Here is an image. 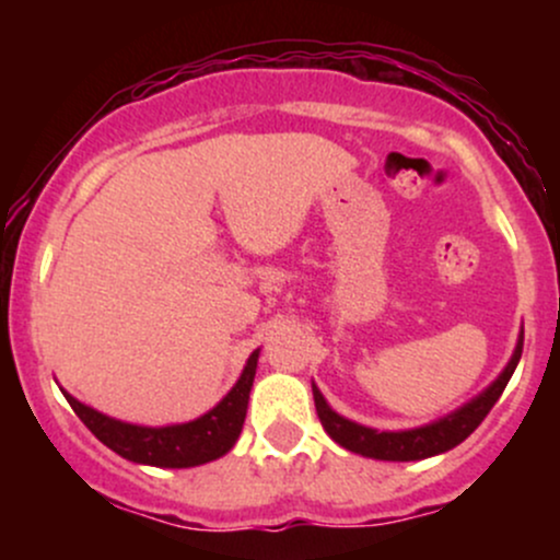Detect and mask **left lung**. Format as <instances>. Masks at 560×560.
<instances>
[{
	"instance_id": "8db88e82",
	"label": "left lung",
	"mask_w": 560,
	"mask_h": 560,
	"mask_svg": "<svg viewBox=\"0 0 560 560\" xmlns=\"http://www.w3.org/2000/svg\"><path fill=\"white\" fill-rule=\"evenodd\" d=\"M524 350V334L518 339L516 352H513L511 363L505 365V371L494 378L492 387H487L477 400L464 405L455 413L445 416V419L429 423V427L410 429V432H374V429L361 427V423H352L342 419L339 413L326 405L324 395H320L316 384H313V400H316L318 419L324 423L326 434L331 436L337 445H342L350 453L365 455V458L376 460H421L432 458L436 453H445V450L460 445L481 421L487 419V413L492 410V405L498 402V397L503 395L505 384L511 382L513 371H516L518 358Z\"/></svg>"
}]
</instances>
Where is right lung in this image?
<instances>
[{
  "label": "right lung",
  "instance_id": "obj_1",
  "mask_svg": "<svg viewBox=\"0 0 560 560\" xmlns=\"http://www.w3.org/2000/svg\"><path fill=\"white\" fill-rule=\"evenodd\" d=\"M255 369H258V350L249 355L234 389L210 413H205L197 421L178 423V427H133V423L115 421L110 416L96 413L94 408L79 402L68 392H62V395L68 397L75 416L86 423L89 432L102 445L115 450L124 458L133 460V464L160 468H189L221 458V455H226L234 447L236 436L242 432L244 416H247V400L249 389H253Z\"/></svg>",
  "mask_w": 560,
  "mask_h": 560
}]
</instances>
